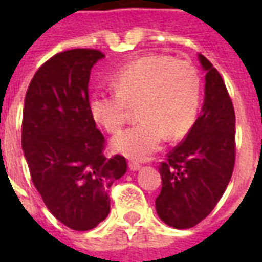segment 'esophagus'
Listing matches in <instances>:
<instances>
[{
  "mask_svg": "<svg viewBox=\"0 0 262 262\" xmlns=\"http://www.w3.org/2000/svg\"><path fill=\"white\" fill-rule=\"evenodd\" d=\"M140 167H142L140 163H137V161H129V168H130L132 171L140 170Z\"/></svg>",
  "mask_w": 262,
  "mask_h": 262,
  "instance_id": "34e87169",
  "label": "esophagus"
}]
</instances>
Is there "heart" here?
Here are the masks:
<instances>
[{
	"instance_id": "b5f03b06",
	"label": "heart",
	"mask_w": 262,
	"mask_h": 262,
	"mask_svg": "<svg viewBox=\"0 0 262 262\" xmlns=\"http://www.w3.org/2000/svg\"><path fill=\"white\" fill-rule=\"evenodd\" d=\"M115 91L94 92L90 112L108 133H118L137 106L140 122L112 140L116 151L144 160L156 153L164 139L187 135L196 120L202 78L193 64L164 54L133 60L114 75Z\"/></svg>"
}]
</instances>
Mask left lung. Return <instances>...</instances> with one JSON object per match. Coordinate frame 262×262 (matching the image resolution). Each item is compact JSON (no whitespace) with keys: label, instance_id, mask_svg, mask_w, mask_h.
<instances>
[{"label":"left lung","instance_id":"left-lung-1","mask_svg":"<svg viewBox=\"0 0 262 262\" xmlns=\"http://www.w3.org/2000/svg\"><path fill=\"white\" fill-rule=\"evenodd\" d=\"M202 112L187 137L160 164L156 210L165 225L191 229L208 216L229 185L236 161V115L225 81L205 56Z\"/></svg>","mask_w":262,"mask_h":262}]
</instances>
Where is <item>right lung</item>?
<instances>
[{
	"mask_svg": "<svg viewBox=\"0 0 262 262\" xmlns=\"http://www.w3.org/2000/svg\"><path fill=\"white\" fill-rule=\"evenodd\" d=\"M102 57L95 49L54 54L33 75L22 115L32 182L54 217L77 231L105 220L109 188L127 168L123 156H105V137L90 112V74Z\"/></svg>",
	"mask_w": 262,
	"mask_h": 262,
	"instance_id": "add662e5",
	"label": "right lung"
}]
</instances>
